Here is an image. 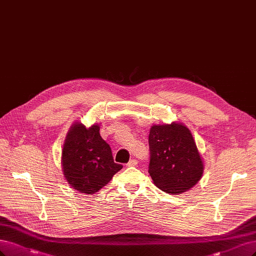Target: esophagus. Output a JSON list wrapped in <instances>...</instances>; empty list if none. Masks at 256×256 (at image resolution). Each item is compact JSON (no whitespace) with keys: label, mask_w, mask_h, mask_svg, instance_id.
Segmentation results:
<instances>
[{"label":"esophagus","mask_w":256,"mask_h":256,"mask_svg":"<svg viewBox=\"0 0 256 256\" xmlns=\"http://www.w3.org/2000/svg\"><path fill=\"white\" fill-rule=\"evenodd\" d=\"M136 164H138V161L136 160V158H131V160L126 164V166L131 167V166H136Z\"/></svg>","instance_id":"34e87169"}]
</instances>
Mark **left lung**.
<instances>
[{"mask_svg":"<svg viewBox=\"0 0 256 256\" xmlns=\"http://www.w3.org/2000/svg\"><path fill=\"white\" fill-rule=\"evenodd\" d=\"M148 172L161 190L182 194L201 179L204 164L190 129L182 122L154 125L148 136Z\"/></svg>","mask_w":256,"mask_h":256,"instance_id":"1","label":"left lung"}]
</instances>
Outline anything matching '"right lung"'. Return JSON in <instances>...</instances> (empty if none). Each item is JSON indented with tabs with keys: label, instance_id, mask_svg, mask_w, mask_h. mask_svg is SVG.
Instances as JSON below:
<instances>
[{
	"label": "right lung",
	"instance_id": "add662e5",
	"mask_svg": "<svg viewBox=\"0 0 256 256\" xmlns=\"http://www.w3.org/2000/svg\"><path fill=\"white\" fill-rule=\"evenodd\" d=\"M100 125L75 122L68 131L61 156L64 179L74 190L92 195L122 168L114 163L110 146L100 134Z\"/></svg>",
	"mask_w": 256,
	"mask_h": 256
}]
</instances>
